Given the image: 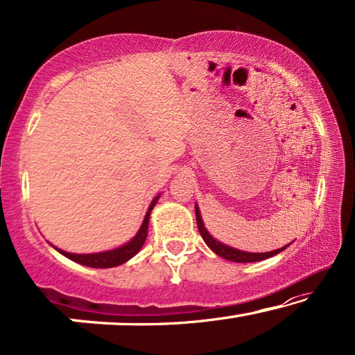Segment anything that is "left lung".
<instances>
[{
    "mask_svg": "<svg viewBox=\"0 0 355 355\" xmlns=\"http://www.w3.org/2000/svg\"><path fill=\"white\" fill-rule=\"evenodd\" d=\"M196 216H197V226H198V231H200V236L203 237V241H205V244L210 247V249L215 252L216 255L223 257V259L230 260V261H237V263H250V261H261V260H266L270 259V257H273L276 254H279V252H283L284 249H288L291 244H288L286 247H281V249H276V250H271V252H244V250H239V249H234V247H230L226 244H223V242L216 241L215 237H213L208 230L205 227V223L202 220V213H200V208L196 203Z\"/></svg>",
    "mask_w": 355,
    "mask_h": 355,
    "instance_id": "8db88e82",
    "label": "left lung"
}]
</instances>
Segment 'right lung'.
I'll list each match as a JSON object with an SVG mask.
<instances>
[{"label": "right lung", "instance_id": "right-lung-1", "mask_svg": "<svg viewBox=\"0 0 355 355\" xmlns=\"http://www.w3.org/2000/svg\"><path fill=\"white\" fill-rule=\"evenodd\" d=\"M159 198V193L153 198L152 203H150L147 215H145L142 225H140L137 234H135L132 239L129 242H125L124 245L116 247V249L111 250H105V252H96V254H71V252L61 250L55 247V249L62 254L67 259L76 261V263H80L84 266H90V268H113V266L123 265L125 261L132 259L134 255H137V252L142 249V245L145 244V239H147L148 234V221H150V213H152L153 207L157 205Z\"/></svg>", "mask_w": 355, "mask_h": 355}]
</instances>
